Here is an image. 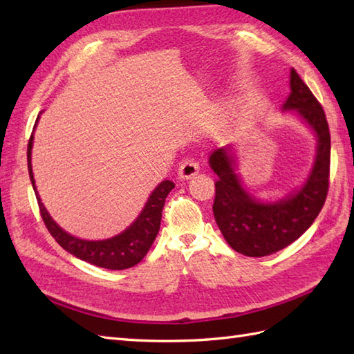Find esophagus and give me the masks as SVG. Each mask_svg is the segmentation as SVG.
I'll return each mask as SVG.
<instances>
[{
    "mask_svg": "<svg viewBox=\"0 0 354 354\" xmlns=\"http://www.w3.org/2000/svg\"><path fill=\"white\" fill-rule=\"evenodd\" d=\"M199 173V165L194 162V161H192V160H189V161H184L181 165H179V169H178V178L179 179H192L193 176H196Z\"/></svg>",
    "mask_w": 354,
    "mask_h": 354,
    "instance_id": "1",
    "label": "esophagus"
}]
</instances>
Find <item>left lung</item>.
<instances>
[{"instance_id": "obj_1", "label": "left lung", "mask_w": 354, "mask_h": 354, "mask_svg": "<svg viewBox=\"0 0 354 354\" xmlns=\"http://www.w3.org/2000/svg\"><path fill=\"white\" fill-rule=\"evenodd\" d=\"M289 86L281 111L295 112L317 140L310 171L298 189L272 201L254 196L237 171L236 145L214 150L208 161L217 175L213 205L217 227L232 250L248 257H265L295 242L310 228L327 198L330 132L326 114L293 68Z\"/></svg>"}]
</instances>
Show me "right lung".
Wrapping results in <instances>:
<instances>
[{"label":"right lung","instance_id":"1","mask_svg":"<svg viewBox=\"0 0 354 354\" xmlns=\"http://www.w3.org/2000/svg\"><path fill=\"white\" fill-rule=\"evenodd\" d=\"M41 114L42 111L36 118L33 133L28 141L27 165L30 181H32L37 204H39L41 216L45 225H47L50 234L55 237L56 242L61 245L65 251H68L74 257H77L86 263H91L94 266L111 270H122L138 265V263L145 259V255L153 243L158 231H160L164 202L165 198H167V194L173 190L175 184L169 181V179H164L162 183L158 184L153 192L150 193V196L147 198V202L145 207H142L137 219H135L126 230L120 232V234L103 240H86L70 234V232H66L53 221V217L47 212V208L44 207L42 199L35 185L32 167V149L35 140V129L37 126V122H39Z\"/></svg>","mask_w":354,"mask_h":354}]
</instances>
